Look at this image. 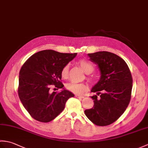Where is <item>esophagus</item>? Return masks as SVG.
Masks as SVG:
<instances>
[{"label": "esophagus", "instance_id": "1", "mask_svg": "<svg viewBox=\"0 0 148 148\" xmlns=\"http://www.w3.org/2000/svg\"><path fill=\"white\" fill-rule=\"evenodd\" d=\"M76 97L77 98H79V99H83L84 98V96L83 95H76Z\"/></svg>", "mask_w": 148, "mask_h": 148}]
</instances>
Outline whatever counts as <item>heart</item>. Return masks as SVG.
<instances>
[{"label":"heart","instance_id":"obj_1","mask_svg":"<svg viewBox=\"0 0 148 148\" xmlns=\"http://www.w3.org/2000/svg\"><path fill=\"white\" fill-rule=\"evenodd\" d=\"M77 64L80 66V67L82 69V70L87 74L92 73L94 70L93 65L90 64L89 62L86 60H80L78 61ZM69 69V65H65L62 68L61 71V76L64 79H67V78H68ZM88 79L90 81H92V78L88 77ZM65 87L67 90L76 94H82L87 90L86 84L83 83H77L74 82H70L66 84Z\"/></svg>","mask_w":148,"mask_h":148}]
</instances>
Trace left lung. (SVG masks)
Returning a JSON list of instances; mask_svg holds the SVG:
<instances>
[{"label": "left lung", "instance_id": "obj_1", "mask_svg": "<svg viewBox=\"0 0 148 148\" xmlns=\"http://www.w3.org/2000/svg\"><path fill=\"white\" fill-rule=\"evenodd\" d=\"M88 55L100 72V79L91 92L100 97H91L94 106L84 113L95 125L107 126L117 120L129 104L132 77L127 63L114 53L99 51Z\"/></svg>", "mask_w": 148, "mask_h": 148}]
</instances>
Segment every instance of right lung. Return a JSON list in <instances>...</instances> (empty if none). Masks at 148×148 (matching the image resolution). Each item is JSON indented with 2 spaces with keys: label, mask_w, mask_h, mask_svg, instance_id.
<instances>
[{
  "label": "right lung",
  "mask_w": 148,
  "mask_h": 148,
  "mask_svg": "<svg viewBox=\"0 0 148 148\" xmlns=\"http://www.w3.org/2000/svg\"><path fill=\"white\" fill-rule=\"evenodd\" d=\"M77 53H62L43 50L32 55L22 66L19 74L18 95L32 117L43 123L52 121L65 108L67 100L74 95L64 88L61 71ZM52 86L63 90L50 92Z\"/></svg>",
  "instance_id": "add662e5"
}]
</instances>
